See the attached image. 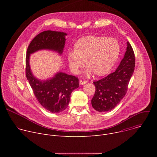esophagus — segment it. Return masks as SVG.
I'll list each match as a JSON object with an SVG mask.
<instances>
[{"label":"esophagus","mask_w":157,"mask_h":157,"mask_svg":"<svg viewBox=\"0 0 157 157\" xmlns=\"http://www.w3.org/2000/svg\"><path fill=\"white\" fill-rule=\"evenodd\" d=\"M86 83H87V81H85V80H82V79H80L79 80V84L80 85H84Z\"/></svg>","instance_id":"esophagus-1"}]
</instances>
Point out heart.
Instances as JSON below:
<instances>
[{"label":"heart","mask_w":157,"mask_h":157,"mask_svg":"<svg viewBox=\"0 0 157 157\" xmlns=\"http://www.w3.org/2000/svg\"><path fill=\"white\" fill-rule=\"evenodd\" d=\"M75 48L67 53L70 67L74 73H78L86 61L88 65L84 71L86 77L94 73L98 76L106 75L116 63L120 50L115 39L93 35L78 40Z\"/></svg>","instance_id":"b5f03b06"}]
</instances>
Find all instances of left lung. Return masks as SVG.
Listing matches in <instances>:
<instances>
[{
    "label": "left lung",
    "instance_id": "left-lung-1",
    "mask_svg": "<svg viewBox=\"0 0 157 157\" xmlns=\"http://www.w3.org/2000/svg\"><path fill=\"white\" fill-rule=\"evenodd\" d=\"M135 68V55L128 41L124 56L116 70L94 82L96 92L91 100L93 107L98 112L113 109L125 96Z\"/></svg>",
    "mask_w": 157,
    "mask_h": 157
}]
</instances>
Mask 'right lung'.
Returning <instances> with one entry per match:
<instances>
[{"mask_svg": "<svg viewBox=\"0 0 157 157\" xmlns=\"http://www.w3.org/2000/svg\"><path fill=\"white\" fill-rule=\"evenodd\" d=\"M66 35L67 33L62 32L44 31L32 40L27 51V78L40 104L52 113H61L68 107L72 91L79 86L78 78L58 72L51 78L38 79L30 68V57L31 54L43 50L53 51L61 55Z\"/></svg>", "mask_w": 157, "mask_h": 157, "instance_id": "1", "label": "right lung"}]
</instances>
